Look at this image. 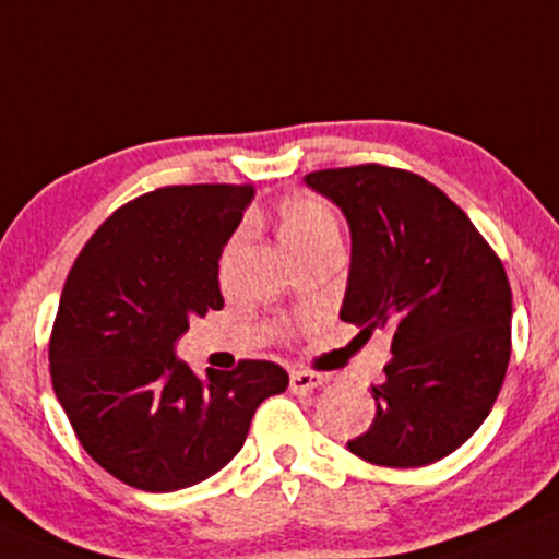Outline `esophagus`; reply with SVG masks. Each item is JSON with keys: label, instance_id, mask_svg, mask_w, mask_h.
I'll return each mask as SVG.
<instances>
[{"label": "esophagus", "instance_id": "esophagus-1", "mask_svg": "<svg viewBox=\"0 0 559 559\" xmlns=\"http://www.w3.org/2000/svg\"><path fill=\"white\" fill-rule=\"evenodd\" d=\"M323 378L319 373H311V370H293L290 373V391L293 394H308V391L319 389Z\"/></svg>", "mask_w": 559, "mask_h": 559}]
</instances>
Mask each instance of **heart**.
Masks as SVG:
<instances>
[{
	"label": "heart",
	"mask_w": 559,
	"mask_h": 559,
	"mask_svg": "<svg viewBox=\"0 0 559 559\" xmlns=\"http://www.w3.org/2000/svg\"><path fill=\"white\" fill-rule=\"evenodd\" d=\"M280 230L282 240L293 253L306 251V248L321 243V240L340 238V225H336L334 212L311 197H295L282 204Z\"/></svg>",
	"instance_id": "1"
}]
</instances>
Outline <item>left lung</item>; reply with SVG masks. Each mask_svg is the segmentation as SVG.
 Masks as SVG:
<instances>
[{
  "label": "left lung",
  "instance_id": "left-lung-1",
  "mask_svg": "<svg viewBox=\"0 0 559 559\" xmlns=\"http://www.w3.org/2000/svg\"><path fill=\"white\" fill-rule=\"evenodd\" d=\"M306 183L340 206L353 259L340 319L394 332L362 461L412 469L445 459L490 415L511 360L506 269L436 183L385 165L329 168Z\"/></svg>",
  "mask_w": 559,
  "mask_h": 559
}]
</instances>
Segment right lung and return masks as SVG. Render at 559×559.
<instances>
[{
  "instance_id": "1",
  "label": "right lung",
  "mask_w": 559,
  "mask_h": 559,
  "mask_svg": "<svg viewBox=\"0 0 559 559\" xmlns=\"http://www.w3.org/2000/svg\"><path fill=\"white\" fill-rule=\"evenodd\" d=\"M253 186H163L119 206L74 259L48 342L61 409L95 464L144 492L217 474L253 412L290 383L269 360L194 370L176 357L189 319L223 308L219 257Z\"/></svg>"
}]
</instances>
